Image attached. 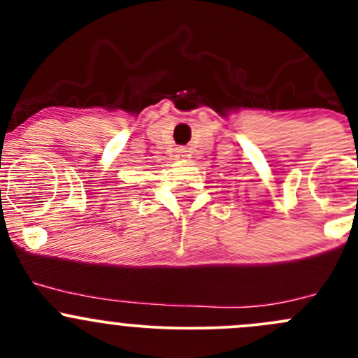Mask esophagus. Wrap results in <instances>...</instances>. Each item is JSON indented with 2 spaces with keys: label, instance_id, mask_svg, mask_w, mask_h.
Wrapping results in <instances>:
<instances>
[{
  "label": "esophagus",
  "instance_id": "obj_1",
  "mask_svg": "<svg viewBox=\"0 0 358 358\" xmlns=\"http://www.w3.org/2000/svg\"><path fill=\"white\" fill-rule=\"evenodd\" d=\"M180 152H182V154H183V156H187V154H185V152H187V150H180Z\"/></svg>",
  "mask_w": 358,
  "mask_h": 358
}]
</instances>
